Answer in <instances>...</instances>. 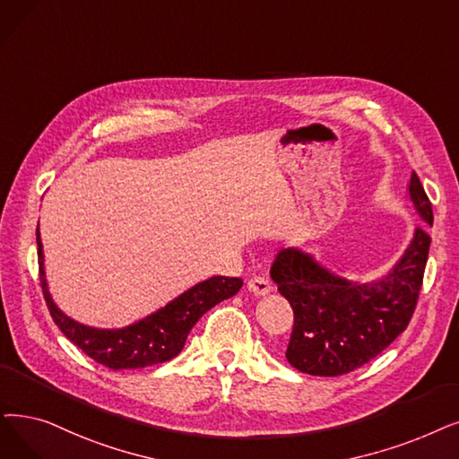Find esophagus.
I'll return each mask as SVG.
<instances>
[{
    "mask_svg": "<svg viewBox=\"0 0 459 459\" xmlns=\"http://www.w3.org/2000/svg\"><path fill=\"white\" fill-rule=\"evenodd\" d=\"M247 289H249L253 294H256V296H264V294H268L273 287H272V283L268 281L266 277L255 275V277H251L249 281H247Z\"/></svg>",
    "mask_w": 459,
    "mask_h": 459,
    "instance_id": "esophagus-1",
    "label": "esophagus"
}]
</instances>
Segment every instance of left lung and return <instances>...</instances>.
<instances>
[{
	"label": "left lung",
	"mask_w": 459,
	"mask_h": 459,
	"mask_svg": "<svg viewBox=\"0 0 459 459\" xmlns=\"http://www.w3.org/2000/svg\"><path fill=\"white\" fill-rule=\"evenodd\" d=\"M411 201L426 225H433L431 201L416 172ZM431 236L418 227L403 256L375 283H352L333 275L298 249L275 255L270 275L294 313L287 360L315 377H340L381 354L411 323L420 296Z\"/></svg>",
	"instance_id": "1"
}]
</instances>
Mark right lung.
I'll use <instances>...</instances> for the list:
<instances>
[{"mask_svg": "<svg viewBox=\"0 0 459 459\" xmlns=\"http://www.w3.org/2000/svg\"><path fill=\"white\" fill-rule=\"evenodd\" d=\"M37 247L41 289L54 323L64 332L69 342H73L78 349H82V352L93 358L95 362L110 369H138L169 362L170 358L180 354L198 318L215 304L234 296L244 283V279L240 277L213 275L206 279V281L191 287L187 292L178 296L176 300L143 318V321L119 330H99L74 323L73 318L56 307L47 289L43 246L41 238H39V229Z\"/></svg>", "mask_w": 459, "mask_h": 459, "instance_id": "right-lung-1", "label": "right lung"}]
</instances>
